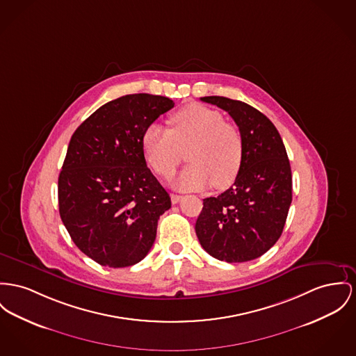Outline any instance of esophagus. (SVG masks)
I'll list each match as a JSON object with an SVG mask.
<instances>
[{
    "instance_id": "1",
    "label": "esophagus",
    "mask_w": 356,
    "mask_h": 356,
    "mask_svg": "<svg viewBox=\"0 0 356 356\" xmlns=\"http://www.w3.org/2000/svg\"><path fill=\"white\" fill-rule=\"evenodd\" d=\"M170 197H171V202L172 204H178L181 201V198H182V195H179V194H171Z\"/></svg>"
}]
</instances>
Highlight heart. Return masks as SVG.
<instances>
[{
	"label": "heart",
	"instance_id": "1",
	"mask_svg": "<svg viewBox=\"0 0 356 356\" xmlns=\"http://www.w3.org/2000/svg\"><path fill=\"white\" fill-rule=\"evenodd\" d=\"M168 124L170 129L151 124L143 134L144 156L156 174L172 175L186 151L190 165L174 181L177 188L200 190L213 185L225 189L234 184L244 156L236 125L201 104L182 106L170 116Z\"/></svg>",
	"mask_w": 356,
	"mask_h": 356
}]
</instances>
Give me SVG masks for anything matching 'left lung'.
<instances>
[{
	"label": "left lung",
	"instance_id": "obj_1",
	"mask_svg": "<svg viewBox=\"0 0 356 356\" xmlns=\"http://www.w3.org/2000/svg\"><path fill=\"white\" fill-rule=\"evenodd\" d=\"M235 120L244 143L234 186L204 200L195 222L202 248L218 261L257 259L282 235L291 204V168L274 124L251 105L227 97L201 98Z\"/></svg>",
	"mask_w": 356,
	"mask_h": 356
}]
</instances>
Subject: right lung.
I'll use <instances>...</instances> for the list:
<instances>
[{
  "label": "right lung",
  "mask_w": 356,
  "mask_h": 356,
  "mask_svg": "<svg viewBox=\"0 0 356 356\" xmlns=\"http://www.w3.org/2000/svg\"><path fill=\"white\" fill-rule=\"evenodd\" d=\"M174 106L162 95H122L72 134L58 179L60 218L75 245L101 266H134L151 250L171 208L147 167L144 131Z\"/></svg>",
  "instance_id": "obj_1"
}]
</instances>
